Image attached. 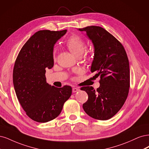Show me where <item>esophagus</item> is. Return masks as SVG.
Segmentation results:
<instances>
[{
    "mask_svg": "<svg viewBox=\"0 0 149 149\" xmlns=\"http://www.w3.org/2000/svg\"><path fill=\"white\" fill-rule=\"evenodd\" d=\"M79 89L77 88L74 87V88H72V92H73V93H75V92H79Z\"/></svg>",
    "mask_w": 149,
    "mask_h": 149,
    "instance_id": "34e87169",
    "label": "esophagus"
}]
</instances>
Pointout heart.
Here are the masks:
<instances>
[{
  "mask_svg": "<svg viewBox=\"0 0 149 149\" xmlns=\"http://www.w3.org/2000/svg\"><path fill=\"white\" fill-rule=\"evenodd\" d=\"M65 45L75 57H81L85 49V41L78 35L70 36L65 42Z\"/></svg>",
  "mask_w": 149,
  "mask_h": 149,
  "instance_id": "1",
  "label": "heart"
}]
</instances>
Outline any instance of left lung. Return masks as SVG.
Here are the masks:
<instances>
[{"instance_id":"left-lung-1","label":"left lung","mask_w":149,"mask_h":149,"mask_svg":"<svg viewBox=\"0 0 149 149\" xmlns=\"http://www.w3.org/2000/svg\"><path fill=\"white\" fill-rule=\"evenodd\" d=\"M85 31L94 46V58L91 72L100 77V87H84L88 94L83 104L85 112L98 120H108L123 106L130 87V70L126 52L116 38L104 28L90 26L79 28Z\"/></svg>"}]
</instances>
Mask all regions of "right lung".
I'll return each mask as SVG.
<instances>
[{
  "label": "right lung",
  "instance_id": "obj_1",
  "mask_svg": "<svg viewBox=\"0 0 149 149\" xmlns=\"http://www.w3.org/2000/svg\"><path fill=\"white\" fill-rule=\"evenodd\" d=\"M66 32H36L22 47L14 65L13 83L17 98L27 116L38 123L48 122L58 116L72 94L70 86H51L45 76L46 70L54 65L55 43Z\"/></svg>",
  "mask_w": 149,
  "mask_h": 149
}]
</instances>
